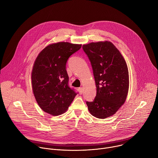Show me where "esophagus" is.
I'll return each instance as SVG.
<instances>
[{
    "instance_id": "obj_1",
    "label": "esophagus",
    "mask_w": 158,
    "mask_h": 158,
    "mask_svg": "<svg viewBox=\"0 0 158 158\" xmlns=\"http://www.w3.org/2000/svg\"><path fill=\"white\" fill-rule=\"evenodd\" d=\"M78 90H79V93H80V94H82V93H83L82 88V87H79V88L78 89Z\"/></svg>"
}]
</instances>
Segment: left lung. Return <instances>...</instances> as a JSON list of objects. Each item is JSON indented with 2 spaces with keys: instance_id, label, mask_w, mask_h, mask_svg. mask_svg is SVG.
<instances>
[{
  "instance_id": "1",
  "label": "left lung",
  "mask_w": 158,
  "mask_h": 158,
  "mask_svg": "<svg viewBox=\"0 0 158 158\" xmlns=\"http://www.w3.org/2000/svg\"><path fill=\"white\" fill-rule=\"evenodd\" d=\"M82 49L91 62L96 96L86 102L93 116L105 119L114 115L124 103L129 90V72L119 50L110 42H91Z\"/></svg>"
}]
</instances>
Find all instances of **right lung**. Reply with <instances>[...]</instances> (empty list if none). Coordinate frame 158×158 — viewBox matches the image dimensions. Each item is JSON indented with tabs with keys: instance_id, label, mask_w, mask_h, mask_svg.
<instances>
[{
	"instance_id": "right-lung-1",
	"label": "right lung",
	"mask_w": 158,
	"mask_h": 158,
	"mask_svg": "<svg viewBox=\"0 0 158 158\" xmlns=\"http://www.w3.org/2000/svg\"><path fill=\"white\" fill-rule=\"evenodd\" d=\"M81 46L64 42L50 44L35 60L31 75L33 93L40 107L49 114H63L78 94L69 85L65 65Z\"/></svg>"
}]
</instances>
